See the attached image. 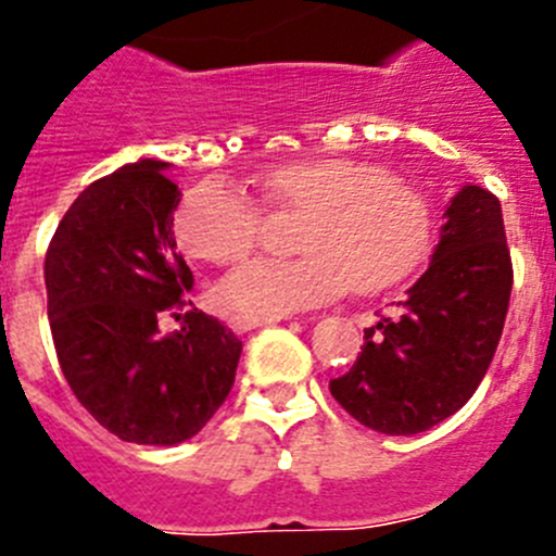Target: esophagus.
I'll list each match as a JSON object with an SVG mask.
<instances>
[{
  "label": "esophagus",
  "instance_id": "obj_1",
  "mask_svg": "<svg viewBox=\"0 0 556 556\" xmlns=\"http://www.w3.org/2000/svg\"><path fill=\"white\" fill-rule=\"evenodd\" d=\"M277 320H282V318H247V315H236V318H230V329L232 331H252V329H257V326L277 324Z\"/></svg>",
  "mask_w": 556,
  "mask_h": 556
}]
</instances>
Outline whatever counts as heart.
<instances>
[{
	"instance_id": "heart-1",
	"label": "heart",
	"mask_w": 556,
	"mask_h": 556,
	"mask_svg": "<svg viewBox=\"0 0 556 556\" xmlns=\"http://www.w3.org/2000/svg\"><path fill=\"white\" fill-rule=\"evenodd\" d=\"M277 207L309 211L299 261H257L222 279L219 304L247 318H282L331 302L354 285L378 293L422 268L435 243L428 197L389 169L356 159H313L263 175ZM261 202L219 178L197 184L180 202L175 232L186 254L227 266L261 238Z\"/></svg>"
}]
</instances>
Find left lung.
Here are the masks:
<instances>
[{"label":"left lung","instance_id":"left-lung-1","mask_svg":"<svg viewBox=\"0 0 556 556\" xmlns=\"http://www.w3.org/2000/svg\"><path fill=\"white\" fill-rule=\"evenodd\" d=\"M444 219L428 271L365 329L354 367L329 381L334 401L378 433H422L458 412L505 329L513 263L500 200L464 186Z\"/></svg>","mask_w":556,"mask_h":556}]
</instances>
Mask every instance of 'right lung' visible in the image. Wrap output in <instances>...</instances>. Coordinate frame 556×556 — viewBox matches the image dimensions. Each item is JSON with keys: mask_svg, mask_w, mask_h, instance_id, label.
I'll use <instances>...</instances> for the list:
<instances>
[{"mask_svg": "<svg viewBox=\"0 0 556 556\" xmlns=\"http://www.w3.org/2000/svg\"><path fill=\"white\" fill-rule=\"evenodd\" d=\"M169 164L142 159L87 186L46 249L56 359L76 401L123 442L180 444L219 412L241 340L189 307L178 254L180 191ZM164 317L180 319L173 336Z\"/></svg>", "mask_w": 556, "mask_h": 556, "instance_id": "obj_1", "label": "right lung"}]
</instances>
